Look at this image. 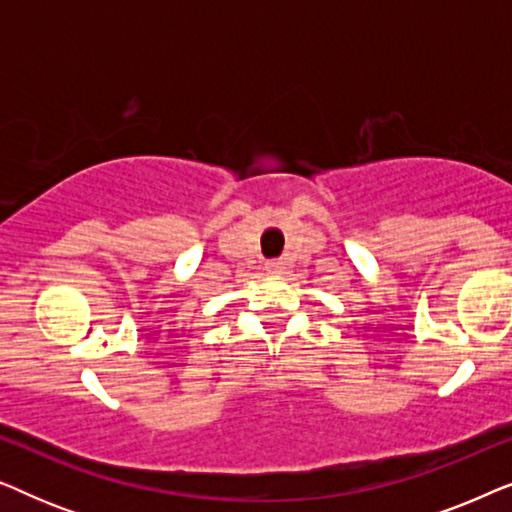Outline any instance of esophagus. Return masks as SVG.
I'll return each instance as SVG.
<instances>
[{"label":"esophagus","mask_w":512,"mask_h":512,"mask_svg":"<svg viewBox=\"0 0 512 512\" xmlns=\"http://www.w3.org/2000/svg\"><path fill=\"white\" fill-rule=\"evenodd\" d=\"M282 268H284V263L279 261V258H275V261L265 263V270H268L270 275H277V272H282Z\"/></svg>","instance_id":"obj_1"}]
</instances>
